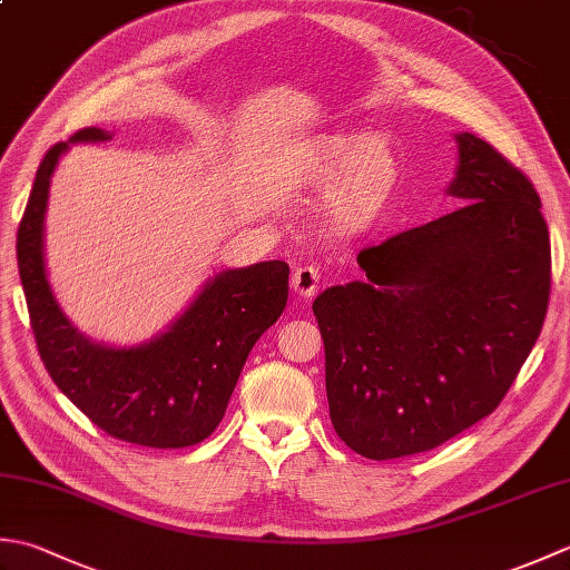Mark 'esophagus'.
Wrapping results in <instances>:
<instances>
[{
    "mask_svg": "<svg viewBox=\"0 0 570 570\" xmlns=\"http://www.w3.org/2000/svg\"><path fill=\"white\" fill-rule=\"evenodd\" d=\"M318 284H321V272H318L313 264L298 266V269H296L294 276H292L294 292H296L298 296H304V298L316 294V292H318Z\"/></svg>",
    "mask_w": 570,
    "mask_h": 570,
    "instance_id": "1",
    "label": "esophagus"
}]
</instances>
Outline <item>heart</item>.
<instances>
[{"instance_id":"b5f03b06","label":"heart","mask_w":570,"mask_h":570,"mask_svg":"<svg viewBox=\"0 0 570 570\" xmlns=\"http://www.w3.org/2000/svg\"><path fill=\"white\" fill-rule=\"evenodd\" d=\"M304 174L323 184L333 180L331 210L345 225H370L386 210L402 178L390 141L370 131L328 135L301 156Z\"/></svg>"}]
</instances>
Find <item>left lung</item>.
<instances>
[{"label": "left lung", "instance_id": "1", "mask_svg": "<svg viewBox=\"0 0 570 570\" xmlns=\"http://www.w3.org/2000/svg\"><path fill=\"white\" fill-rule=\"evenodd\" d=\"M448 215L362 249V282L313 301L331 421L370 460L416 455L492 414L549 308L551 242L531 180L455 135Z\"/></svg>", "mask_w": 570, "mask_h": 570}]
</instances>
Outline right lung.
<instances>
[{
	"mask_svg": "<svg viewBox=\"0 0 570 570\" xmlns=\"http://www.w3.org/2000/svg\"><path fill=\"white\" fill-rule=\"evenodd\" d=\"M110 139L112 131L85 127L48 149L36 171L17 235L36 345L58 390L105 433L147 448L196 445L223 421L249 350L284 313L288 264L274 259L215 274L147 343L117 347L80 333L48 282V190L70 144Z\"/></svg>",
	"mask_w": 570,
	"mask_h": 570,
	"instance_id": "1",
	"label": "right lung"
}]
</instances>
